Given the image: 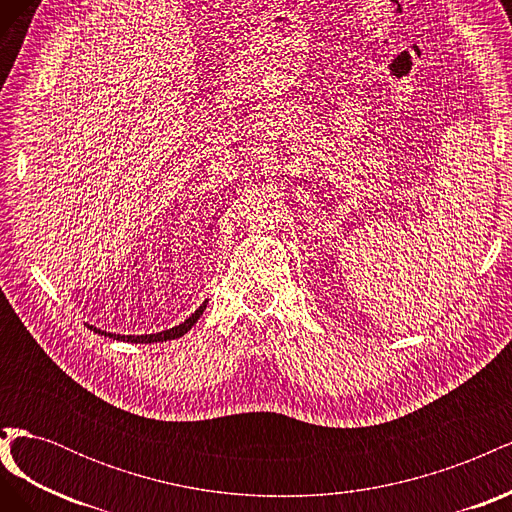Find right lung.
I'll list each match as a JSON object with an SVG mask.
<instances>
[{"label":"right lung","mask_w":512,"mask_h":512,"mask_svg":"<svg viewBox=\"0 0 512 512\" xmlns=\"http://www.w3.org/2000/svg\"><path fill=\"white\" fill-rule=\"evenodd\" d=\"M205 307H207V301H205L203 305H200L188 320L181 322L179 327H173V329L162 331V333H151V335H113V333L100 331V329H96V327H89V329H94L96 333H102V335H108V337L123 339V342H134V344H156V342H166V339H175V337H181V335L188 333V331L194 327V324H196V320H198L200 316H203Z\"/></svg>","instance_id":"right-lung-1"}]
</instances>
